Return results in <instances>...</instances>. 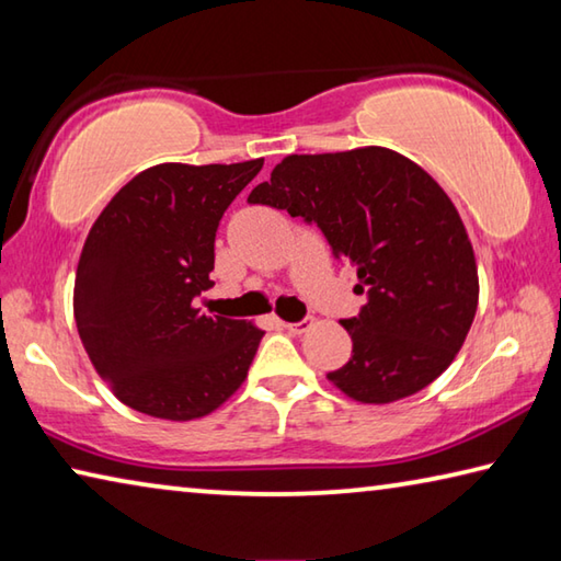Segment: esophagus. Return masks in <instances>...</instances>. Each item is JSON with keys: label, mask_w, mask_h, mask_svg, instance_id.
<instances>
[{"label": "esophagus", "mask_w": 561, "mask_h": 561, "mask_svg": "<svg viewBox=\"0 0 561 561\" xmlns=\"http://www.w3.org/2000/svg\"><path fill=\"white\" fill-rule=\"evenodd\" d=\"M284 329H287L289 334H294V336H301V334H307V331L311 329V319L291 321V324H284Z\"/></svg>", "instance_id": "1"}]
</instances>
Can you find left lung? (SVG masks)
<instances>
[{"label": "left lung", "mask_w": 561, "mask_h": 561, "mask_svg": "<svg viewBox=\"0 0 561 561\" xmlns=\"http://www.w3.org/2000/svg\"><path fill=\"white\" fill-rule=\"evenodd\" d=\"M247 203L317 225L331 254L356 267L354 348L327 374L360 403H391L453 364L478 309V264L458 210L413 160L388 148L289 156Z\"/></svg>", "instance_id": "8db88e82"}]
</instances>
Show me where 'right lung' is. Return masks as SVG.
Returning a JSON list of instances; mask_svg holds the SVG:
<instances>
[{
    "label": "right lung",
    "instance_id": "right-lung-1",
    "mask_svg": "<svg viewBox=\"0 0 561 561\" xmlns=\"http://www.w3.org/2000/svg\"><path fill=\"white\" fill-rule=\"evenodd\" d=\"M262 165H153L93 222L76 270V327L103 381L136 411L203 417L250 371L264 331L193 301L213 287L225 210Z\"/></svg>",
    "mask_w": 561,
    "mask_h": 561
}]
</instances>
